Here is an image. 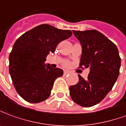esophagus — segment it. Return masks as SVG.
Wrapping results in <instances>:
<instances>
[{"label": "esophagus", "mask_w": 126, "mask_h": 126, "mask_svg": "<svg viewBox=\"0 0 126 126\" xmlns=\"http://www.w3.org/2000/svg\"><path fill=\"white\" fill-rule=\"evenodd\" d=\"M70 73V71H68V70H64V75H67L68 74H69Z\"/></svg>", "instance_id": "34e87169"}]
</instances>
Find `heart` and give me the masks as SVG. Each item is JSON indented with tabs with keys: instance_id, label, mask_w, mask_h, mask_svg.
Wrapping results in <instances>:
<instances>
[{
	"instance_id": "1",
	"label": "heart",
	"mask_w": 126,
	"mask_h": 126,
	"mask_svg": "<svg viewBox=\"0 0 126 126\" xmlns=\"http://www.w3.org/2000/svg\"><path fill=\"white\" fill-rule=\"evenodd\" d=\"M69 64V63H68V62H65L64 63V66H68V65Z\"/></svg>"
}]
</instances>
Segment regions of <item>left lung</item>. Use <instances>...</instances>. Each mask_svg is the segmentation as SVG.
Here are the masks:
<instances>
[{"instance_id":"1","label":"left lung","mask_w":126,"mask_h":126,"mask_svg":"<svg viewBox=\"0 0 126 126\" xmlns=\"http://www.w3.org/2000/svg\"><path fill=\"white\" fill-rule=\"evenodd\" d=\"M82 46L80 66L90 68L87 79L69 87L71 98L84 107L96 105L105 98L117 79L121 66L118 49L113 42L96 30H73Z\"/></svg>"}]
</instances>
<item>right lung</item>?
<instances>
[{
	"label": "right lung",
	"mask_w": 126,
	"mask_h": 126,
	"mask_svg": "<svg viewBox=\"0 0 126 126\" xmlns=\"http://www.w3.org/2000/svg\"><path fill=\"white\" fill-rule=\"evenodd\" d=\"M71 35L70 30L42 24L17 39L9 54V73L17 92L26 101L38 103L49 97L53 83L63 75V70L45 62L59 43Z\"/></svg>",
	"instance_id": "1"
}]
</instances>
